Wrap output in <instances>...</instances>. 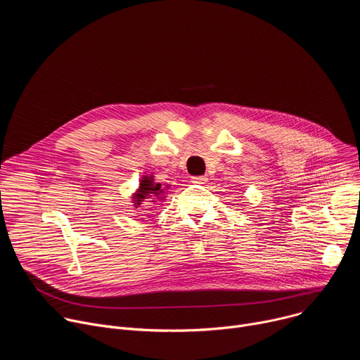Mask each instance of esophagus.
Returning <instances> with one entry per match:
<instances>
[{
    "mask_svg": "<svg viewBox=\"0 0 360 360\" xmlns=\"http://www.w3.org/2000/svg\"><path fill=\"white\" fill-rule=\"evenodd\" d=\"M208 178L205 175H199V176H192V182L193 184H207Z\"/></svg>",
    "mask_w": 360,
    "mask_h": 360,
    "instance_id": "34e87169",
    "label": "esophagus"
}]
</instances>
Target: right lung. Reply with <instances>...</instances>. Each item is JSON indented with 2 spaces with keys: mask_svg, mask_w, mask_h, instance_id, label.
<instances>
[{
  "mask_svg": "<svg viewBox=\"0 0 360 360\" xmlns=\"http://www.w3.org/2000/svg\"><path fill=\"white\" fill-rule=\"evenodd\" d=\"M165 188L160 182H155L153 175H143L139 181L138 189L132 193L134 208H139L142 203H158L165 199ZM148 200L146 201V199ZM146 207V205H145Z\"/></svg>",
  "mask_w": 360,
  "mask_h": 360,
  "instance_id": "obj_1",
  "label": "right lung"
}]
</instances>
